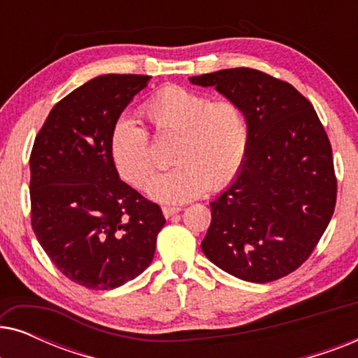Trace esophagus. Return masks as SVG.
I'll list each match as a JSON object with an SVG mask.
<instances>
[{
    "label": "esophagus",
    "instance_id": "obj_1",
    "mask_svg": "<svg viewBox=\"0 0 358 358\" xmlns=\"http://www.w3.org/2000/svg\"><path fill=\"white\" fill-rule=\"evenodd\" d=\"M179 212H180V207H173V205H164L163 207V215L166 218L173 217V215L179 213Z\"/></svg>",
    "mask_w": 358,
    "mask_h": 358
}]
</instances>
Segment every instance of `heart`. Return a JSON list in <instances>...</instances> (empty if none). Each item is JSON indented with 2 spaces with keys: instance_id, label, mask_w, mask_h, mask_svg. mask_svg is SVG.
Wrapping results in <instances>:
<instances>
[{
  "instance_id": "heart-1",
  "label": "heart",
  "mask_w": 358,
  "mask_h": 358,
  "mask_svg": "<svg viewBox=\"0 0 358 358\" xmlns=\"http://www.w3.org/2000/svg\"><path fill=\"white\" fill-rule=\"evenodd\" d=\"M140 115L156 136L174 140L171 159L178 164L146 187L161 202H187L207 189L222 190L246 161L251 124L238 102L213 101L205 92L169 85L140 106ZM109 155L120 178L135 187L145 185L158 166L150 131L127 117L112 125Z\"/></svg>"
}]
</instances>
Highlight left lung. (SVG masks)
I'll use <instances>...</instances> for the list:
<instances>
[{
    "instance_id": "8db88e82",
    "label": "left lung",
    "mask_w": 358,
    "mask_h": 358,
    "mask_svg": "<svg viewBox=\"0 0 358 358\" xmlns=\"http://www.w3.org/2000/svg\"><path fill=\"white\" fill-rule=\"evenodd\" d=\"M243 106L251 143L234 182L215 199L202 251L246 282L296 271L334 213L337 179L327 134L313 104L290 83L252 68L190 78Z\"/></svg>"
}]
</instances>
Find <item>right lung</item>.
Masks as SVG:
<instances>
[{
  "instance_id": "add662e5",
  "label": "right lung",
  "mask_w": 358,
  "mask_h": 358,
  "mask_svg": "<svg viewBox=\"0 0 358 358\" xmlns=\"http://www.w3.org/2000/svg\"><path fill=\"white\" fill-rule=\"evenodd\" d=\"M151 76L102 75L58 101L31 151V223L63 275L91 290L134 280L153 261L166 220L120 180L109 135Z\"/></svg>"
}]
</instances>
